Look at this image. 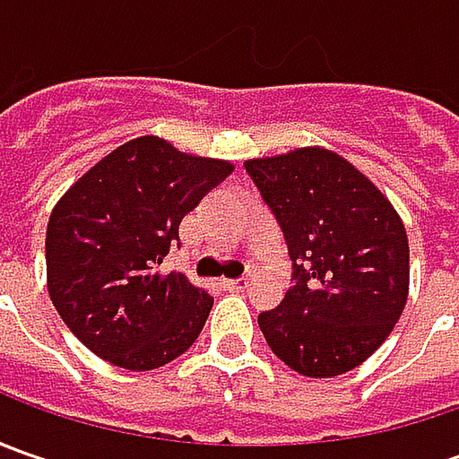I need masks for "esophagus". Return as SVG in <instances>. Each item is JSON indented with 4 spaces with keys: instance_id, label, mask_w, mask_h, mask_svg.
I'll use <instances>...</instances> for the list:
<instances>
[{
    "instance_id": "obj_1",
    "label": "esophagus",
    "mask_w": 459,
    "mask_h": 459,
    "mask_svg": "<svg viewBox=\"0 0 459 459\" xmlns=\"http://www.w3.org/2000/svg\"><path fill=\"white\" fill-rule=\"evenodd\" d=\"M221 286L227 291H245L250 286V281L247 278H227V281H221Z\"/></svg>"
}]
</instances>
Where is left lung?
Wrapping results in <instances>:
<instances>
[{
	"label": "left lung",
	"mask_w": 459,
	"mask_h": 459,
	"mask_svg": "<svg viewBox=\"0 0 459 459\" xmlns=\"http://www.w3.org/2000/svg\"><path fill=\"white\" fill-rule=\"evenodd\" d=\"M291 257V289L257 325L291 370L332 378L365 362L409 293L406 230L388 199L344 158L301 148L247 160Z\"/></svg>",
	"instance_id": "8db88e82"
}]
</instances>
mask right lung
<instances>
[{
    "instance_id": "obj_1",
    "label": "right lung",
    "mask_w": 459,
    "mask_h": 459,
    "mask_svg": "<svg viewBox=\"0 0 459 459\" xmlns=\"http://www.w3.org/2000/svg\"><path fill=\"white\" fill-rule=\"evenodd\" d=\"M232 173L214 158L137 137L99 160L56 204L48 291L65 326L101 360L155 370L196 342L214 299L184 273H160L178 224Z\"/></svg>"
}]
</instances>
